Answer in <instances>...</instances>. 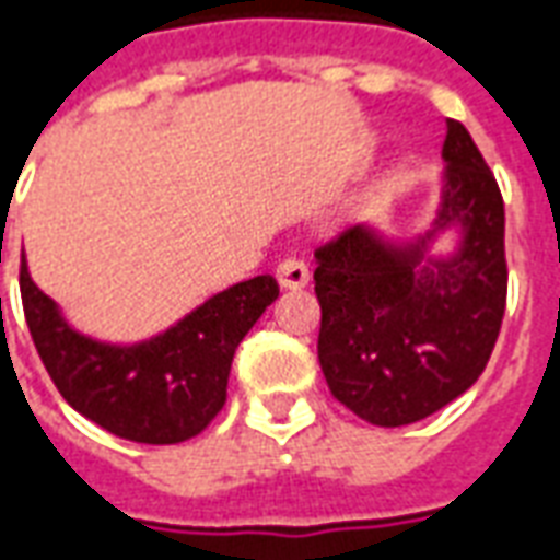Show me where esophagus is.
Returning a JSON list of instances; mask_svg holds the SVG:
<instances>
[{
  "label": "esophagus",
  "mask_w": 560,
  "mask_h": 560,
  "mask_svg": "<svg viewBox=\"0 0 560 560\" xmlns=\"http://www.w3.org/2000/svg\"><path fill=\"white\" fill-rule=\"evenodd\" d=\"M276 279H279L281 288H305L308 284V267H305L300 257H288L281 260L279 269H276Z\"/></svg>",
  "instance_id": "obj_1"
}]
</instances>
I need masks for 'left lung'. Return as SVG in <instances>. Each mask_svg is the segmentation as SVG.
<instances>
[{"label": "left lung", "instance_id": "1", "mask_svg": "<svg viewBox=\"0 0 560 560\" xmlns=\"http://www.w3.org/2000/svg\"><path fill=\"white\" fill-rule=\"evenodd\" d=\"M444 188L432 231L399 245L348 228L315 252L317 360L329 393L372 425L441 411L482 375L506 305L504 197L468 128L450 119ZM463 228L453 258L428 243Z\"/></svg>", "mask_w": 560, "mask_h": 560}]
</instances>
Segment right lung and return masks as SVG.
I'll list each match as a JSON object with an SVG mask.
<instances>
[{"instance_id":"add662e5","label":"right lung","mask_w":560,"mask_h":560,"mask_svg":"<svg viewBox=\"0 0 560 560\" xmlns=\"http://www.w3.org/2000/svg\"><path fill=\"white\" fill-rule=\"evenodd\" d=\"M20 296L35 351L74 411L126 441L179 444L224 408L233 353L279 296V284L272 276L240 281L140 345H107L68 327L26 260Z\"/></svg>"}]
</instances>
